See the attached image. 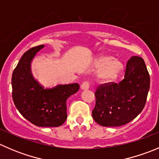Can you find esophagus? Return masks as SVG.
I'll list each match as a JSON object with an SVG mask.
<instances>
[{
    "label": "esophagus",
    "instance_id": "34e87169",
    "mask_svg": "<svg viewBox=\"0 0 159 159\" xmlns=\"http://www.w3.org/2000/svg\"><path fill=\"white\" fill-rule=\"evenodd\" d=\"M89 87H90V82L88 81H84V82L82 83V84H81V89L82 90H88L89 89Z\"/></svg>",
    "mask_w": 159,
    "mask_h": 159
}]
</instances>
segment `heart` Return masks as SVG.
Segmentation results:
<instances>
[{
  "label": "heart",
  "instance_id": "obj_1",
  "mask_svg": "<svg viewBox=\"0 0 159 159\" xmlns=\"http://www.w3.org/2000/svg\"><path fill=\"white\" fill-rule=\"evenodd\" d=\"M95 65L100 68L98 77L104 82H109L115 80L122 70V64L119 61L105 54L98 56Z\"/></svg>",
  "mask_w": 159,
  "mask_h": 159
}]
</instances>
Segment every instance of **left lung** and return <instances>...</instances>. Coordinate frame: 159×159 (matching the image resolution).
Masks as SVG:
<instances>
[{
  "label": "left lung",
  "instance_id": "8db88e82",
  "mask_svg": "<svg viewBox=\"0 0 159 159\" xmlns=\"http://www.w3.org/2000/svg\"><path fill=\"white\" fill-rule=\"evenodd\" d=\"M149 88L150 76L145 61L141 57L133 56L128 61L122 81L97 88L92 118L104 127L128 124L143 110Z\"/></svg>",
  "mask_w": 159,
  "mask_h": 159
}]
</instances>
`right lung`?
<instances>
[{
  "label": "right lung",
  "mask_w": 159,
  "mask_h": 159,
  "mask_svg": "<svg viewBox=\"0 0 159 159\" xmlns=\"http://www.w3.org/2000/svg\"><path fill=\"white\" fill-rule=\"evenodd\" d=\"M44 46L32 48L22 55L12 74V98L17 109L32 124L38 127H58L66 121L67 99L78 91L79 84L44 89L34 79L30 62Z\"/></svg>",
  "instance_id": "obj_1"
}]
</instances>
